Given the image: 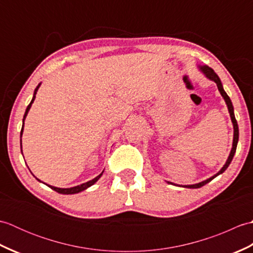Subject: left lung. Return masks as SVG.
Listing matches in <instances>:
<instances>
[{"label":"left lung","mask_w":253,"mask_h":253,"mask_svg":"<svg viewBox=\"0 0 253 253\" xmlns=\"http://www.w3.org/2000/svg\"><path fill=\"white\" fill-rule=\"evenodd\" d=\"M199 68H200V71H201L204 75H206V76H207L210 80H213V82L216 84L217 88H218V91H219V93L222 94V96L224 98L225 102H226L227 109H228L229 115H230V118H232V123H233V126H234L233 148H232V150H230L229 157H228V159H227V161H226V163H225V165L221 169V170L218 171V173H216L215 175L212 176V177H210V178H208L207 180H203V181H201V182H199V184H195V185H185V186H182V187H185V188H200V187L204 186L206 184H208V182H210L212 179L215 178V177L218 176L219 174L224 173V171L226 170V169L229 166L230 162H232V160H233L234 155H235V152H236V148H237L238 139H239V129H238L237 121H236L235 114H234V106H233L232 101H230V99H229V96L227 95L226 92H225V90H224V88H223V84H222V83H221V79H219V77L217 76V75L215 74V72H214L211 67H209V66H207V65H203V66H199ZM168 182H169V184L175 185V184H173V182H169V181H168ZM176 186H179V185H176ZM180 187H181V186H180Z\"/></svg>","instance_id":"obj_1"}]
</instances>
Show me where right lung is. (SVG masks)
<instances>
[{
	"instance_id": "add662e5",
	"label": "right lung",
	"mask_w": 253,
	"mask_h": 253,
	"mask_svg": "<svg viewBox=\"0 0 253 253\" xmlns=\"http://www.w3.org/2000/svg\"><path fill=\"white\" fill-rule=\"evenodd\" d=\"M40 84H41V83L37 85V88L35 89V92H34V96H32V100H31V102L29 103V105L27 106V109H26V112H25V115H24V118H23V127H21V131H20V138H21V135H23V130H24V122H25V118H26V116H27V114H28V112H29V110H30V107H31V104L34 103V101H35V99H36V94H37V91H38V89H39V87H40ZM20 144H21V139H20ZM21 152H23V150H21ZM104 171V170H103ZM103 171H102V173L100 174V175H98L95 177V178H93V179H91V180H89V181H87V182H84V184H82V185H79V186H75V187H72V188H57V187H54V186H50V185H46L47 187H50L51 189H53L54 191H56V192H58V193H62V195H74V193H78V192H80V191H83V190H85L87 189V188H89L90 186H92L93 184H95L96 181L99 180V178L100 177L102 176V174H103ZM37 180H39L37 178ZM40 181V180H39Z\"/></svg>"
}]
</instances>
